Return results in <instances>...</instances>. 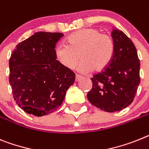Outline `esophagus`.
I'll return each instance as SVG.
<instances>
[{"instance_id": "obj_1", "label": "esophagus", "mask_w": 149, "mask_h": 149, "mask_svg": "<svg viewBox=\"0 0 149 149\" xmlns=\"http://www.w3.org/2000/svg\"><path fill=\"white\" fill-rule=\"evenodd\" d=\"M81 78H82V77L81 75H79V74H76L75 75V81H77V82L79 81Z\"/></svg>"}]
</instances>
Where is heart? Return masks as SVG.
Segmentation results:
<instances>
[{
  "instance_id": "b5f03b06",
  "label": "heart",
  "mask_w": 149,
  "mask_h": 149,
  "mask_svg": "<svg viewBox=\"0 0 149 149\" xmlns=\"http://www.w3.org/2000/svg\"><path fill=\"white\" fill-rule=\"evenodd\" d=\"M67 42L68 44H57L54 49L56 60L67 69L74 68L81 58L80 72L88 73L94 70L100 72L112 59L114 49L112 38L101 33L100 29L88 28L78 30L67 38Z\"/></svg>"
}]
</instances>
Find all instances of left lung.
<instances>
[{"label":"left lung","instance_id":"1","mask_svg":"<svg viewBox=\"0 0 149 149\" xmlns=\"http://www.w3.org/2000/svg\"><path fill=\"white\" fill-rule=\"evenodd\" d=\"M114 44L109 65L91 78L93 87L87 99L96 108L115 112L132 103L140 83V62L135 45L119 29L113 28Z\"/></svg>","mask_w":149,"mask_h":149}]
</instances>
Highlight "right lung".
I'll return each instance as SVG.
<instances>
[{
  "label": "right lung",
  "instance_id": "right-lung-1",
  "mask_svg": "<svg viewBox=\"0 0 149 149\" xmlns=\"http://www.w3.org/2000/svg\"><path fill=\"white\" fill-rule=\"evenodd\" d=\"M63 34L39 31L16 45L9 61L14 100L28 114L40 117L62 105L75 74L56 60V44Z\"/></svg>",
  "mask_w": 149,
  "mask_h": 149
}]
</instances>
